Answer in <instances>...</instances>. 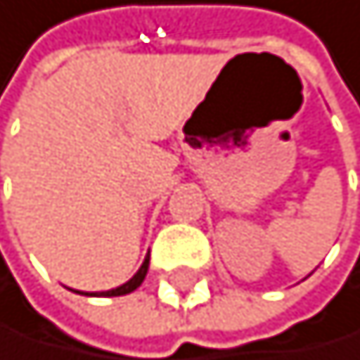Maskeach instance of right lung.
<instances>
[{
  "label": "right lung",
  "mask_w": 360,
  "mask_h": 360,
  "mask_svg": "<svg viewBox=\"0 0 360 360\" xmlns=\"http://www.w3.org/2000/svg\"><path fill=\"white\" fill-rule=\"evenodd\" d=\"M147 271H149V257L142 262V266H140V271L128 280V283H124L121 287H117V290H108V292H91V294H86V296H124V294H131V292H135L137 287L142 285V280H144V276H147ZM77 294H82V292H77Z\"/></svg>",
  "instance_id": "obj_1"
}]
</instances>
